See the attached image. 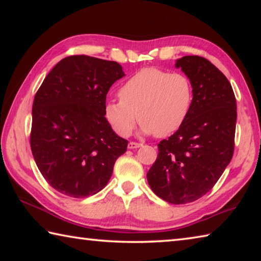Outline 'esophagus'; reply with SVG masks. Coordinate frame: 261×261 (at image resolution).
<instances>
[{"label": "esophagus", "mask_w": 261, "mask_h": 261, "mask_svg": "<svg viewBox=\"0 0 261 261\" xmlns=\"http://www.w3.org/2000/svg\"><path fill=\"white\" fill-rule=\"evenodd\" d=\"M143 146V144L141 143H136V141H130L129 144H127V147L129 148H138V147H141Z\"/></svg>", "instance_id": "1"}]
</instances>
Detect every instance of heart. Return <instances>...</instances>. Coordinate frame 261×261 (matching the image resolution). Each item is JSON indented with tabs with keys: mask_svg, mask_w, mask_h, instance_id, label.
Segmentation results:
<instances>
[{
	"mask_svg": "<svg viewBox=\"0 0 261 261\" xmlns=\"http://www.w3.org/2000/svg\"><path fill=\"white\" fill-rule=\"evenodd\" d=\"M118 96L120 100H107L103 106L105 118L117 135L129 136L138 117L145 134L166 137L188 118L193 86L184 73L146 68L123 84Z\"/></svg>",
	"mask_w": 261,
	"mask_h": 261,
	"instance_id": "1",
	"label": "heart"
}]
</instances>
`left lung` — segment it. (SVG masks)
<instances>
[{"instance_id": "obj_1", "label": "left lung", "mask_w": 261, "mask_h": 261, "mask_svg": "<svg viewBox=\"0 0 261 261\" xmlns=\"http://www.w3.org/2000/svg\"><path fill=\"white\" fill-rule=\"evenodd\" d=\"M176 68L192 83V107L179 129L158 144L147 180L161 199L182 205L205 196L231 161L237 108L230 83L208 60L184 56Z\"/></svg>"}]
</instances>
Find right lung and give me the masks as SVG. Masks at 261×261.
<instances>
[{"mask_svg":"<svg viewBox=\"0 0 261 261\" xmlns=\"http://www.w3.org/2000/svg\"><path fill=\"white\" fill-rule=\"evenodd\" d=\"M124 76L117 62L87 55L61 60L34 96L30 143L43 178L56 191L86 198L112 177L127 140L105 118L106 96Z\"/></svg>","mask_w":261,"mask_h":261,"instance_id":"1","label":"right lung"}]
</instances>
